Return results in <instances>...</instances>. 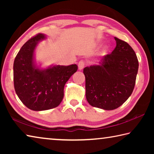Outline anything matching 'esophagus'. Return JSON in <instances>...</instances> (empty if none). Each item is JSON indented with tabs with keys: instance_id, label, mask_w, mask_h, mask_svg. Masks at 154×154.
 Masks as SVG:
<instances>
[{
	"instance_id": "34e87169",
	"label": "esophagus",
	"mask_w": 154,
	"mask_h": 154,
	"mask_svg": "<svg viewBox=\"0 0 154 154\" xmlns=\"http://www.w3.org/2000/svg\"><path fill=\"white\" fill-rule=\"evenodd\" d=\"M85 66V62L83 60H81L78 63V68H79V70H82Z\"/></svg>"
}]
</instances>
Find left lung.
<instances>
[{
	"label": "left lung",
	"mask_w": 154,
	"mask_h": 154,
	"mask_svg": "<svg viewBox=\"0 0 154 154\" xmlns=\"http://www.w3.org/2000/svg\"><path fill=\"white\" fill-rule=\"evenodd\" d=\"M116 47L98 64L85 67V96L88 103L113 110L126 102L134 90L139 69L136 54L124 41L114 37Z\"/></svg>",
	"instance_id": "left-lung-1"
}]
</instances>
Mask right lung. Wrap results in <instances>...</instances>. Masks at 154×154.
I'll return each mask as SVG.
<instances>
[{
    "instance_id": "1",
    "label": "right lung",
    "mask_w": 154,
    "mask_h": 154,
    "mask_svg": "<svg viewBox=\"0 0 154 154\" xmlns=\"http://www.w3.org/2000/svg\"><path fill=\"white\" fill-rule=\"evenodd\" d=\"M47 36L38 34L22 47L14 63V88L18 98L28 109L41 111L55 108L64 97V88L77 65H51L41 67L35 60V51Z\"/></svg>"
}]
</instances>
